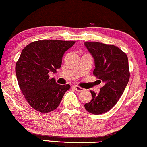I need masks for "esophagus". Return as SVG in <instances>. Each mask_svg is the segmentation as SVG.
I'll return each instance as SVG.
<instances>
[{
  "instance_id": "esophagus-1",
  "label": "esophagus",
  "mask_w": 147,
  "mask_h": 147,
  "mask_svg": "<svg viewBox=\"0 0 147 147\" xmlns=\"http://www.w3.org/2000/svg\"><path fill=\"white\" fill-rule=\"evenodd\" d=\"M74 89H75L78 92H82V91H83V90H84L82 88L80 87V86H74Z\"/></svg>"
}]
</instances>
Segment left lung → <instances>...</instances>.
Returning <instances> with one entry per match:
<instances>
[{
    "mask_svg": "<svg viewBox=\"0 0 147 147\" xmlns=\"http://www.w3.org/2000/svg\"><path fill=\"white\" fill-rule=\"evenodd\" d=\"M84 46L94 59L93 74L104 83L98 94L90 90L92 99L84 107L90 113L100 115L112 108L125 89L129 79L128 58L114 45L86 41Z\"/></svg>",
    "mask_w": 147,
    "mask_h": 147,
    "instance_id": "left-lung-1",
    "label": "left lung"
}]
</instances>
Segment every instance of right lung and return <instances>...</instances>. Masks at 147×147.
<instances>
[{
	"label": "right lung",
	"instance_id": "1",
	"mask_svg": "<svg viewBox=\"0 0 147 147\" xmlns=\"http://www.w3.org/2000/svg\"><path fill=\"white\" fill-rule=\"evenodd\" d=\"M75 41L40 40L23 49L16 65V74L22 93L27 102L41 112L58 108L69 84H57L49 73L61 68L63 54Z\"/></svg>",
	"mask_w": 147,
	"mask_h": 147
}]
</instances>
